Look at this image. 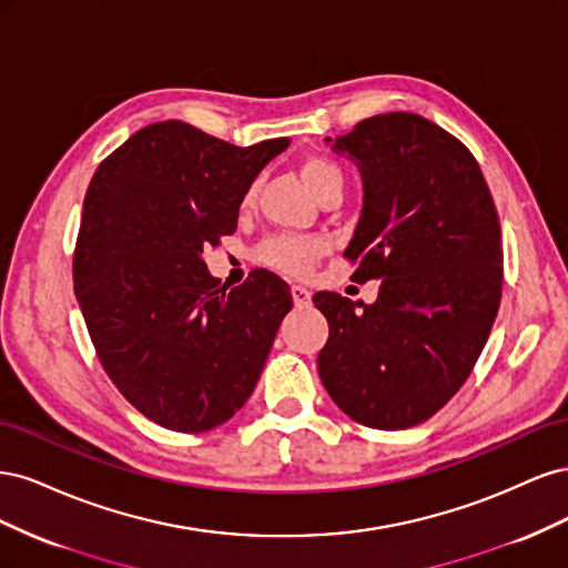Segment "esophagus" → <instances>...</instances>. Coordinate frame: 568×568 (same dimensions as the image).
Instances as JSON below:
<instances>
[{
    "label": "esophagus",
    "mask_w": 568,
    "mask_h": 568,
    "mask_svg": "<svg viewBox=\"0 0 568 568\" xmlns=\"http://www.w3.org/2000/svg\"><path fill=\"white\" fill-rule=\"evenodd\" d=\"M291 296H294L296 307H311L313 305V294L305 286H291Z\"/></svg>",
    "instance_id": "34e87169"
}]
</instances>
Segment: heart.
<instances>
[{"mask_svg":"<svg viewBox=\"0 0 568 568\" xmlns=\"http://www.w3.org/2000/svg\"><path fill=\"white\" fill-rule=\"evenodd\" d=\"M301 175L315 196L334 186L343 189L341 168L324 156H307L301 163ZM251 196H253V189L246 194V201H251ZM322 253H324V244L320 239L277 234V236H270L267 242L261 244V248H257V261L280 272L303 277V274L313 270V265L317 263V257H322Z\"/></svg>","mask_w":568,"mask_h":568,"instance_id":"1","label":"heart"}]
</instances>
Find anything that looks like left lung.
<instances>
[{
  "label": "left lung",
  "mask_w": 568,
  "mask_h": 568,
  "mask_svg": "<svg viewBox=\"0 0 568 568\" xmlns=\"http://www.w3.org/2000/svg\"><path fill=\"white\" fill-rule=\"evenodd\" d=\"M332 142V140H326ZM365 205L343 253L376 303L313 296L329 322L317 355L332 400L372 428L434 417L469 379L503 298V232L474 153L417 113L359 120L336 140Z\"/></svg>",
  "instance_id": "obj_1"
}]
</instances>
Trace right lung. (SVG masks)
Returning <instances> with one entry per match:
<instances>
[{"label": "right lung", "instance_id": "add662e5", "mask_svg": "<svg viewBox=\"0 0 568 568\" xmlns=\"http://www.w3.org/2000/svg\"><path fill=\"white\" fill-rule=\"evenodd\" d=\"M286 146H234L165 120L101 161L84 194L73 251L84 324L115 388L170 432H211L244 407L294 305L277 274L253 270L227 288L201 257L236 232L251 182Z\"/></svg>", "mask_w": 568, "mask_h": 568}]
</instances>
